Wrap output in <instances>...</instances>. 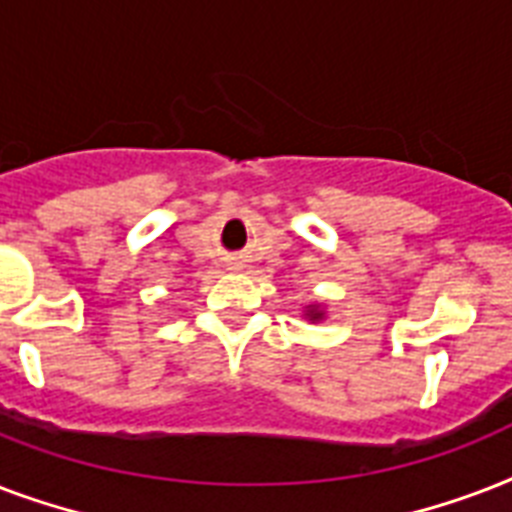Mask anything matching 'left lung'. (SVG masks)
Instances as JSON below:
<instances>
[{
  "label": "left lung",
  "mask_w": 512,
  "mask_h": 512,
  "mask_svg": "<svg viewBox=\"0 0 512 512\" xmlns=\"http://www.w3.org/2000/svg\"><path fill=\"white\" fill-rule=\"evenodd\" d=\"M313 319H319V313H316V316H313Z\"/></svg>",
  "instance_id": "1"
}]
</instances>
